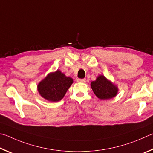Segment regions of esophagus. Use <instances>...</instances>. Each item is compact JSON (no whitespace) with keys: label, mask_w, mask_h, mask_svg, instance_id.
Returning <instances> with one entry per match:
<instances>
[{"label":"esophagus","mask_w":153,"mask_h":153,"mask_svg":"<svg viewBox=\"0 0 153 153\" xmlns=\"http://www.w3.org/2000/svg\"><path fill=\"white\" fill-rule=\"evenodd\" d=\"M77 82H86V80H85V79H77Z\"/></svg>","instance_id":"1"}]
</instances>
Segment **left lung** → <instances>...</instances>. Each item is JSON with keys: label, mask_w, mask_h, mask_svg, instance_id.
<instances>
[{"label": "left lung", "mask_w": 153, "mask_h": 153, "mask_svg": "<svg viewBox=\"0 0 153 153\" xmlns=\"http://www.w3.org/2000/svg\"><path fill=\"white\" fill-rule=\"evenodd\" d=\"M93 93L101 100H110L117 95L118 87L104 76L100 74L95 81L91 82Z\"/></svg>", "instance_id": "obj_1"}]
</instances>
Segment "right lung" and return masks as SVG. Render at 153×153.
<instances>
[{
    "label": "right lung",
    "instance_id": "add662e5",
    "mask_svg": "<svg viewBox=\"0 0 153 153\" xmlns=\"http://www.w3.org/2000/svg\"><path fill=\"white\" fill-rule=\"evenodd\" d=\"M73 83V79L66 76L60 70L50 72L37 86L42 97L51 102L60 101Z\"/></svg>",
    "mask_w": 153,
    "mask_h": 153
}]
</instances>
